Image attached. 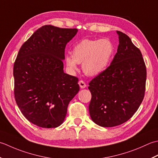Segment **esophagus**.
<instances>
[{"label": "esophagus", "mask_w": 158, "mask_h": 158, "mask_svg": "<svg viewBox=\"0 0 158 158\" xmlns=\"http://www.w3.org/2000/svg\"><path fill=\"white\" fill-rule=\"evenodd\" d=\"M78 84H79V85H80V88H81V89H84V88H85L86 86V83H85V81H84V80H80V81L78 82Z\"/></svg>", "instance_id": "esophagus-1"}]
</instances>
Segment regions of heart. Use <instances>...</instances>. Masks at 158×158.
Segmentation results:
<instances>
[{
	"instance_id": "heart-1",
	"label": "heart",
	"mask_w": 158,
	"mask_h": 158,
	"mask_svg": "<svg viewBox=\"0 0 158 158\" xmlns=\"http://www.w3.org/2000/svg\"><path fill=\"white\" fill-rule=\"evenodd\" d=\"M114 52V45L108 39H85L73 47L72 55H67L65 61L71 69H76L78 63H82L86 74L96 76L108 67Z\"/></svg>"
}]
</instances>
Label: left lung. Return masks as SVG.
Returning a JSON list of instances; mask_svg holds the SVG:
<instances>
[{"instance_id":"left-lung-1","label":"left lung","mask_w":158,"mask_h":158,"mask_svg":"<svg viewBox=\"0 0 158 158\" xmlns=\"http://www.w3.org/2000/svg\"><path fill=\"white\" fill-rule=\"evenodd\" d=\"M117 33V52L89 86L90 116L94 123L105 127L117 126L132 117L145 92L147 69L142 53L126 34Z\"/></svg>"}]
</instances>
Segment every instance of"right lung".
<instances>
[{"label": "right lung", "mask_w": 158, "mask_h": 158, "mask_svg": "<svg viewBox=\"0 0 158 158\" xmlns=\"http://www.w3.org/2000/svg\"><path fill=\"white\" fill-rule=\"evenodd\" d=\"M76 28L45 25L22 44L14 65V98L28 121L39 127L62 124L69 102L78 93V78L63 72L67 44Z\"/></svg>", "instance_id": "obj_1"}]
</instances>
